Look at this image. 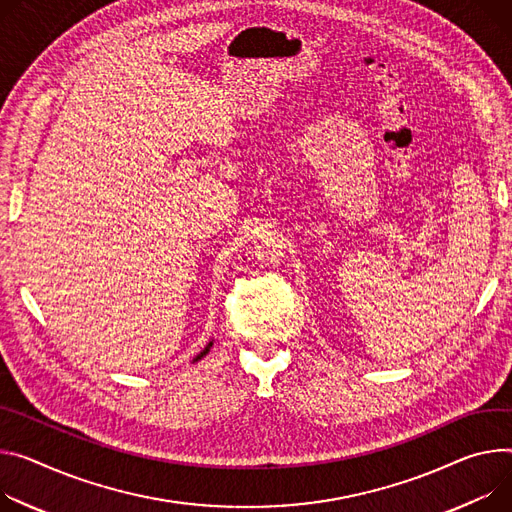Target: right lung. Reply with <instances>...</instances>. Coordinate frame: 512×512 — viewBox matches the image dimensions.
Listing matches in <instances>:
<instances>
[{
    "instance_id": "1",
    "label": "right lung",
    "mask_w": 512,
    "mask_h": 512,
    "mask_svg": "<svg viewBox=\"0 0 512 512\" xmlns=\"http://www.w3.org/2000/svg\"><path fill=\"white\" fill-rule=\"evenodd\" d=\"M210 347H212V343H208V347H206V349H204V351H202V353H200V355H198V357H196V359H194V361H198V359H202V357H204V355H206V353H208V351H210Z\"/></svg>"
}]
</instances>
